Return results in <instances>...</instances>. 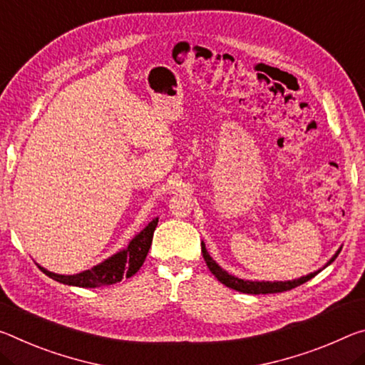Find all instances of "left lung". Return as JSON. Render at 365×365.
<instances>
[{
  "label": "left lung",
  "instance_id": "left-lung-1",
  "mask_svg": "<svg viewBox=\"0 0 365 365\" xmlns=\"http://www.w3.org/2000/svg\"><path fill=\"white\" fill-rule=\"evenodd\" d=\"M339 252H341V248L336 253H334L333 258L329 259L325 266L331 264L334 259H336V257L339 255ZM201 253H203V258L207 264V268H210L211 273L216 276L224 286L235 289V291H239V292H245V294H276V292L291 291V289L304 284V282H307L309 279H312V277L322 271V269L315 271V273L302 276V277H299V279H294V281H274V282H271V281H245V279H239V277L229 274L227 271H224L221 266L214 262V259L210 257V253H207L203 242H201ZM325 266H323V268H325Z\"/></svg>",
  "mask_w": 365,
  "mask_h": 365
}]
</instances>
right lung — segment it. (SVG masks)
Listing matches in <instances>:
<instances>
[{"mask_svg": "<svg viewBox=\"0 0 365 365\" xmlns=\"http://www.w3.org/2000/svg\"><path fill=\"white\" fill-rule=\"evenodd\" d=\"M159 217L153 219L146 227H144L140 234L135 235L128 247L125 250L115 253L106 262L99 263L94 268L86 269L83 273L78 274H56L51 271L38 266L42 273L47 274L51 279L68 286H78V287H101V286H110L123 279V277H131L141 268L144 259L148 257L149 248L153 244L154 230L158 227Z\"/></svg>", "mask_w": 365, "mask_h": 365, "instance_id": "right-lung-1", "label": "right lung"}]
</instances>
